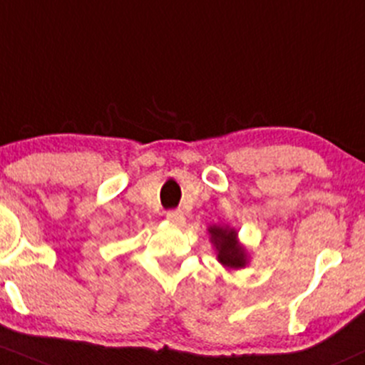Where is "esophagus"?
Masks as SVG:
<instances>
[{
  "instance_id": "34e87169",
  "label": "esophagus",
  "mask_w": 365,
  "mask_h": 365,
  "mask_svg": "<svg viewBox=\"0 0 365 365\" xmlns=\"http://www.w3.org/2000/svg\"><path fill=\"white\" fill-rule=\"evenodd\" d=\"M166 218L175 225L185 224V215H183V212H180V210H171V212H168Z\"/></svg>"
}]
</instances>
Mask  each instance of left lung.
Masks as SVG:
<instances>
[{
    "label": "left lung",
    "instance_id": "obj_1",
    "mask_svg": "<svg viewBox=\"0 0 365 365\" xmlns=\"http://www.w3.org/2000/svg\"><path fill=\"white\" fill-rule=\"evenodd\" d=\"M210 243L217 253V260L229 271L243 269L250 264V253L245 245L237 240V231L229 225H210Z\"/></svg>",
    "mask_w": 365,
    "mask_h": 365
}]
</instances>
